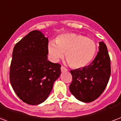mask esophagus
Returning <instances> with one entry per match:
<instances>
[{"instance_id": "1", "label": "esophagus", "mask_w": 121, "mask_h": 121, "mask_svg": "<svg viewBox=\"0 0 121 121\" xmlns=\"http://www.w3.org/2000/svg\"><path fill=\"white\" fill-rule=\"evenodd\" d=\"M61 72H65V71H67V69H66V68H65L64 67H63V66H61Z\"/></svg>"}]
</instances>
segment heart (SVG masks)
Listing matches in <instances>:
<instances>
[{
  "instance_id": "heart-1",
  "label": "heart",
  "mask_w": 121,
  "mask_h": 121,
  "mask_svg": "<svg viewBox=\"0 0 121 121\" xmlns=\"http://www.w3.org/2000/svg\"><path fill=\"white\" fill-rule=\"evenodd\" d=\"M48 53L53 62H56L63 56L72 68L81 69L86 67L95 58L97 46L92 39L80 34H65L60 35L56 42H49Z\"/></svg>"
}]
</instances>
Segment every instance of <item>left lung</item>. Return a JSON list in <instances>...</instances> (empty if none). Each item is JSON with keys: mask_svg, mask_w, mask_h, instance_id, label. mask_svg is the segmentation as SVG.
Segmentation results:
<instances>
[{"mask_svg": "<svg viewBox=\"0 0 121 121\" xmlns=\"http://www.w3.org/2000/svg\"><path fill=\"white\" fill-rule=\"evenodd\" d=\"M99 51L93 62L82 69L70 70L72 82L69 89L79 101L89 103L101 95L109 81L111 68L107 48L99 42Z\"/></svg>", "mask_w": 121, "mask_h": 121, "instance_id": "1", "label": "left lung"}]
</instances>
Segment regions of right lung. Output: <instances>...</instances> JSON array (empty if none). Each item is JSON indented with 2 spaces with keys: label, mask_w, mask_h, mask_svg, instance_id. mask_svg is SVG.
Returning a JSON list of instances; mask_svg holds the SVG:
<instances>
[{
  "label": "right lung",
  "mask_w": 121,
  "mask_h": 121,
  "mask_svg": "<svg viewBox=\"0 0 121 121\" xmlns=\"http://www.w3.org/2000/svg\"><path fill=\"white\" fill-rule=\"evenodd\" d=\"M48 39L34 30L16 44L9 78L13 89L25 103L36 105L46 100L60 75L61 65L48 60Z\"/></svg>",
  "instance_id": "add662e5"
}]
</instances>
